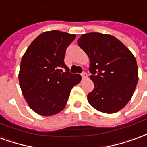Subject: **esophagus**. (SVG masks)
Returning a JSON list of instances; mask_svg holds the SVG:
<instances>
[{
    "label": "esophagus",
    "mask_w": 147,
    "mask_h": 147,
    "mask_svg": "<svg viewBox=\"0 0 147 147\" xmlns=\"http://www.w3.org/2000/svg\"><path fill=\"white\" fill-rule=\"evenodd\" d=\"M81 77H82V79H86L88 78V74L85 72H83L81 74Z\"/></svg>",
    "instance_id": "esophagus-1"
}]
</instances>
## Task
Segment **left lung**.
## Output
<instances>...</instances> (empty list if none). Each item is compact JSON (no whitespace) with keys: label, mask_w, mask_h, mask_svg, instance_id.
I'll return each instance as SVG.
<instances>
[{"label":"left lung","mask_w":147,"mask_h":147,"mask_svg":"<svg viewBox=\"0 0 147 147\" xmlns=\"http://www.w3.org/2000/svg\"><path fill=\"white\" fill-rule=\"evenodd\" d=\"M78 44L90 59L94 89L88 95L89 104L106 113L121 110L131 99L138 82L137 63L132 53L109 34H83Z\"/></svg>","instance_id":"left-lung-1"}]
</instances>
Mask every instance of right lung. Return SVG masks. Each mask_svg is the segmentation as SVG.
Wrapping results in <instances>:
<instances>
[{
	"label": "right lung",
	"mask_w": 147,
	"mask_h": 147,
	"mask_svg": "<svg viewBox=\"0 0 147 147\" xmlns=\"http://www.w3.org/2000/svg\"><path fill=\"white\" fill-rule=\"evenodd\" d=\"M75 37L59 30L45 32L22 56L20 88L29 107L40 115L51 116L63 110L73 87L81 81V75L70 74L64 63L66 49Z\"/></svg>",
	"instance_id": "obj_1"
}]
</instances>
